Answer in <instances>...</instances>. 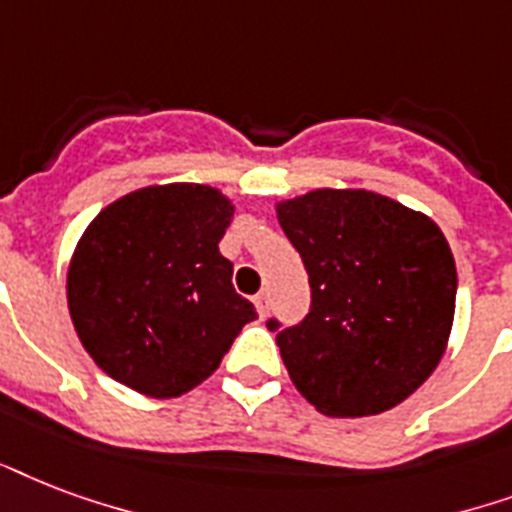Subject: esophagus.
<instances>
[{
	"label": "esophagus",
	"instance_id": "1",
	"mask_svg": "<svg viewBox=\"0 0 512 512\" xmlns=\"http://www.w3.org/2000/svg\"><path fill=\"white\" fill-rule=\"evenodd\" d=\"M253 304H256V310H259V318H267V312H269V293H256L253 296Z\"/></svg>",
	"mask_w": 512,
	"mask_h": 512
}]
</instances>
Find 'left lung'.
Instances as JSON below:
<instances>
[{"label": "left lung", "instance_id": "left-lung-1", "mask_svg": "<svg viewBox=\"0 0 512 512\" xmlns=\"http://www.w3.org/2000/svg\"><path fill=\"white\" fill-rule=\"evenodd\" d=\"M301 253L310 315L277 328L296 390L339 419L390 411L430 379L449 347L457 264L427 213L371 189H312L275 202Z\"/></svg>", "mask_w": 512, "mask_h": 512}]
</instances>
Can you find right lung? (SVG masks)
Listing matches in <instances>:
<instances>
[{
  "label": "right lung",
  "mask_w": 512,
  "mask_h": 512,
  "mask_svg": "<svg viewBox=\"0 0 512 512\" xmlns=\"http://www.w3.org/2000/svg\"><path fill=\"white\" fill-rule=\"evenodd\" d=\"M235 202L211 184L144 186L106 205L74 245L66 301L79 342L114 382L181 398L256 318L219 240Z\"/></svg>",
  "instance_id": "right-lung-1"
}]
</instances>
